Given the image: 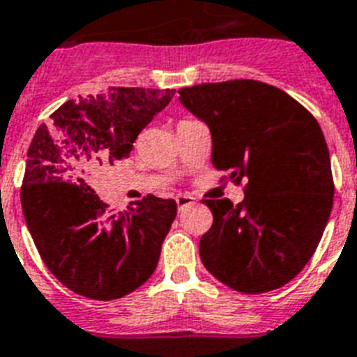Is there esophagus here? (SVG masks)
<instances>
[{
	"mask_svg": "<svg viewBox=\"0 0 357 357\" xmlns=\"http://www.w3.org/2000/svg\"><path fill=\"white\" fill-rule=\"evenodd\" d=\"M195 202V199L190 195H178L176 197V206H178V211H182L184 208H188V206H191Z\"/></svg>",
	"mask_w": 357,
	"mask_h": 357,
	"instance_id": "1",
	"label": "esophagus"
}]
</instances>
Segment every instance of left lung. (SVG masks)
<instances>
[{
	"label": "left lung",
	"mask_w": 357,
	"mask_h": 357,
	"mask_svg": "<svg viewBox=\"0 0 357 357\" xmlns=\"http://www.w3.org/2000/svg\"><path fill=\"white\" fill-rule=\"evenodd\" d=\"M210 128L211 162L248 181L244 200H202L213 225L199 252L206 270L243 294L284 287L316 252L334 202L331 155L317 120L297 100L255 79L178 91Z\"/></svg>",
	"instance_id": "obj_1"
}]
</instances>
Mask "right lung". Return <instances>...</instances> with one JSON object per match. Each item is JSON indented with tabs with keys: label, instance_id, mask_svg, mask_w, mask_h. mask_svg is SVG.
Segmentation results:
<instances>
[{
	"label": "right lung",
	"instance_id": "1",
	"mask_svg": "<svg viewBox=\"0 0 357 357\" xmlns=\"http://www.w3.org/2000/svg\"><path fill=\"white\" fill-rule=\"evenodd\" d=\"M173 89L109 87L69 100L41 123L26 153L22 208L45 266L79 296L111 301L151 278L176 217L173 199L147 195L120 213L91 188L100 166L128 158Z\"/></svg>",
	"mask_w": 357,
	"mask_h": 357
}]
</instances>
